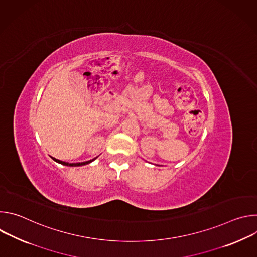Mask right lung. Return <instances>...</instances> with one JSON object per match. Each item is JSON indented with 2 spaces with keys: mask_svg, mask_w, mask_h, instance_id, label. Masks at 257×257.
<instances>
[{
  "mask_svg": "<svg viewBox=\"0 0 257 257\" xmlns=\"http://www.w3.org/2000/svg\"><path fill=\"white\" fill-rule=\"evenodd\" d=\"M97 158V157H96ZM96 158H94V159H92V160H90V161H87V162H82V163H66V162H63V161H60V160H57V159H55V158H53L52 157V159L55 161V162H57V163H59V164H61V165H63V166H68V167H80V166H84V165H87V164H90L91 162H93Z\"/></svg>",
  "mask_w": 257,
  "mask_h": 257,
  "instance_id": "1",
  "label": "right lung"
}]
</instances>
